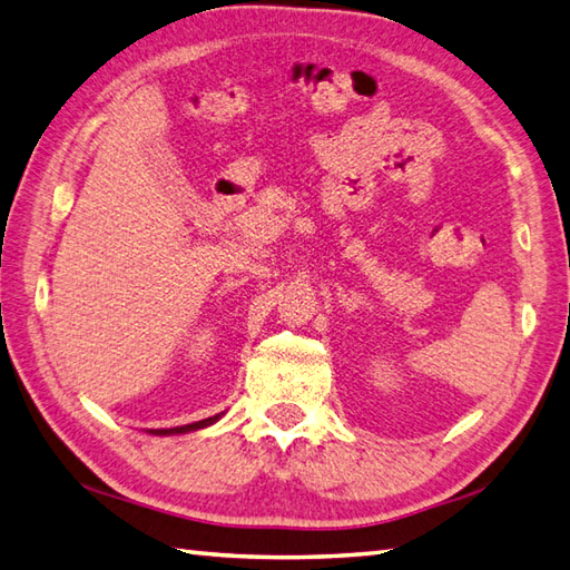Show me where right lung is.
<instances>
[{
	"instance_id": "1",
	"label": "right lung",
	"mask_w": 570,
	"mask_h": 570,
	"mask_svg": "<svg viewBox=\"0 0 570 570\" xmlns=\"http://www.w3.org/2000/svg\"><path fill=\"white\" fill-rule=\"evenodd\" d=\"M220 415H214V417H204V421L199 423H189V425H177V428H161V431H149L153 435H179V433H189V431H199V428H206L216 423Z\"/></svg>"
}]
</instances>
